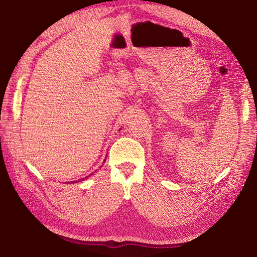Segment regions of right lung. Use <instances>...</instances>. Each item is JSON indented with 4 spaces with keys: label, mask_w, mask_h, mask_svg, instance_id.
Instances as JSON below:
<instances>
[{
    "label": "right lung",
    "mask_w": 257,
    "mask_h": 257,
    "mask_svg": "<svg viewBox=\"0 0 257 257\" xmlns=\"http://www.w3.org/2000/svg\"><path fill=\"white\" fill-rule=\"evenodd\" d=\"M86 179V178H85ZM85 179H81V181H83V180H85ZM74 182H79V181H74Z\"/></svg>",
    "instance_id": "right-lung-1"
}]
</instances>
